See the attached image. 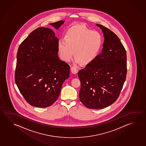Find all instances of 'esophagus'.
<instances>
[{
    "label": "esophagus",
    "mask_w": 146,
    "mask_h": 146,
    "mask_svg": "<svg viewBox=\"0 0 146 146\" xmlns=\"http://www.w3.org/2000/svg\"><path fill=\"white\" fill-rule=\"evenodd\" d=\"M71 72H72V74H76L78 72V69L76 68V67H74V66H72L71 68Z\"/></svg>",
    "instance_id": "34e87169"
}]
</instances>
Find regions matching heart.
<instances>
[{
	"instance_id": "1",
	"label": "heart",
	"mask_w": 146,
	"mask_h": 146,
	"mask_svg": "<svg viewBox=\"0 0 146 146\" xmlns=\"http://www.w3.org/2000/svg\"><path fill=\"white\" fill-rule=\"evenodd\" d=\"M104 42L102 33L88 28L84 25H75L67 29L65 39L58 43L61 58L68 61L74 55V62L82 65L92 62L100 52Z\"/></svg>"
}]
</instances>
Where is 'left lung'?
Here are the masks:
<instances>
[{
    "label": "left lung",
    "mask_w": 146,
    "mask_h": 146,
    "mask_svg": "<svg viewBox=\"0 0 146 146\" xmlns=\"http://www.w3.org/2000/svg\"><path fill=\"white\" fill-rule=\"evenodd\" d=\"M104 35L101 54L78 72L79 98L89 109H103L113 104L120 94L127 74V56L118 36L97 24Z\"/></svg>",
    "instance_id": "obj_1"
}]
</instances>
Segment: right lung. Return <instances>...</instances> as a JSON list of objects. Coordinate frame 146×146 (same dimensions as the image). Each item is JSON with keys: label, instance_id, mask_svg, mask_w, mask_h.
Instances as JSON below:
<instances>
[{"label": "right lung", "instance_id": "add662e5", "mask_svg": "<svg viewBox=\"0 0 146 146\" xmlns=\"http://www.w3.org/2000/svg\"><path fill=\"white\" fill-rule=\"evenodd\" d=\"M64 22L50 25L57 29ZM58 43L53 30L39 27L19 47L15 82L26 101L33 107L46 108L53 104L64 81L70 76V65L58 57Z\"/></svg>", "mask_w": 146, "mask_h": 146}]
</instances>
